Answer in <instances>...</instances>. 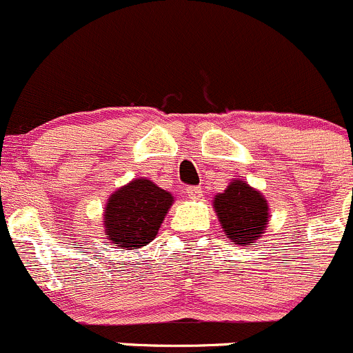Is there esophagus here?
<instances>
[{
    "instance_id": "1",
    "label": "esophagus",
    "mask_w": 353,
    "mask_h": 353,
    "mask_svg": "<svg viewBox=\"0 0 353 353\" xmlns=\"http://www.w3.org/2000/svg\"><path fill=\"white\" fill-rule=\"evenodd\" d=\"M187 195L192 201H199L202 197V188L201 187H187Z\"/></svg>"
}]
</instances>
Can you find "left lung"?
I'll return each instance as SVG.
<instances>
[{"instance_id":"left-lung-1","label":"left lung","mask_w":353,"mask_h":353,"mask_svg":"<svg viewBox=\"0 0 353 353\" xmlns=\"http://www.w3.org/2000/svg\"><path fill=\"white\" fill-rule=\"evenodd\" d=\"M214 211L223 232L236 245H256L270 219L268 201L259 190L242 180H233L214 197Z\"/></svg>"}]
</instances>
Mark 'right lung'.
<instances>
[{"instance_id":"obj_1","label":"right lung","mask_w":353,"mask_h":353,"mask_svg":"<svg viewBox=\"0 0 353 353\" xmlns=\"http://www.w3.org/2000/svg\"><path fill=\"white\" fill-rule=\"evenodd\" d=\"M172 204L170 192L148 178H135L108 199L104 235L127 250L141 249L156 239Z\"/></svg>"}]
</instances>
